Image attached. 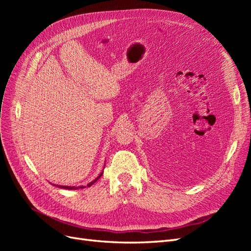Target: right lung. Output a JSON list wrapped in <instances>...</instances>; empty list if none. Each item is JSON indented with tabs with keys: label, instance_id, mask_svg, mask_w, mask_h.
<instances>
[{
	"label": "right lung",
	"instance_id": "obj_1",
	"mask_svg": "<svg viewBox=\"0 0 251 251\" xmlns=\"http://www.w3.org/2000/svg\"><path fill=\"white\" fill-rule=\"evenodd\" d=\"M102 173H103V172H101V174H100V176H98V177H97V178H96L95 180H93L92 182H90V183H89V184H88L87 186L89 187V186H91V185H92L93 183H95V182H96V181H97L98 179H100V178L101 177V175H102ZM58 187H60V188H65V189H77V188H83V187H85V186H65V185H60V186H59V185H58Z\"/></svg>",
	"mask_w": 251,
	"mask_h": 251
}]
</instances>
